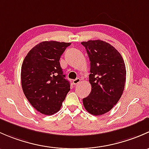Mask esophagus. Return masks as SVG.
Here are the masks:
<instances>
[{
    "instance_id": "obj_1",
    "label": "esophagus",
    "mask_w": 149,
    "mask_h": 149,
    "mask_svg": "<svg viewBox=\"0 0 149 149\" xmlns=\"http://www.w3.org/2000/svg\"><path fill=\"white\" fill-rule=\"evenodd\" d=\"M79 82H80V79L79 78H76L74 80H72V83L74 85H77L78 83H79Z\"/></svg>"
}]
</instances>
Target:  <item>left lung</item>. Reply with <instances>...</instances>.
<instances>
[{
	"instance_id": "8db88e82",
	"label": "left lung",
	"mask_w": 149,
	"mask_h": 149,
	"mask_svg": "<svg viewBox=\"0 0 149 149\" xmlns=\"http://www.w3.org/2000/svg\"><path fill=\"white\" fill-rule=\"evenodd\" d=\"M81 44L85 47L90 61V95L83 98L88 113L100 116L108 113L118 102L126 79L124 60L115 47L101 40H90Z\"/></svg>"
}]
</instances>
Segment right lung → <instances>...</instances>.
I'll return each instance as SVG.
<instances>
[{
	"label": "right lung",
	"mask_w": 149,
	"mask_h": 149,
	"mask_svg": "<svg viewBox=\"0 0 149 149\" xmlns=\"http://www.w3.org/2000/svg\"><path fill=\"white\" fill-rule=\"evenodd\" d=\"M71 43L42 41L32 48L21 66L23 91L31 105L47 116L57 113L70 90L59 63Z\"/></svg>",
	"instance_id": "add662e5"
}]
</instances>
